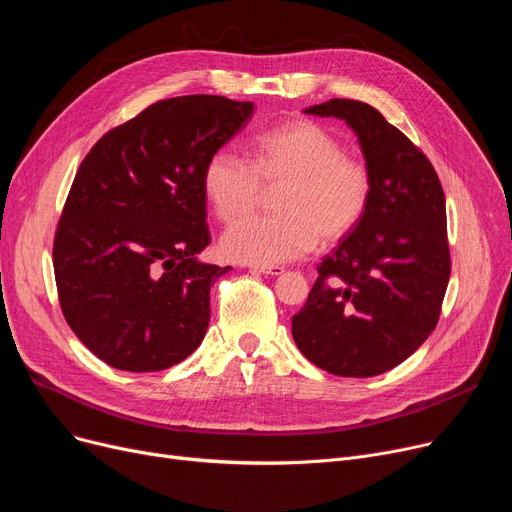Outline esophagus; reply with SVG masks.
Returning a JSON list of instances; mask_svg holds the SVG:
<instances>
[{"label": "esophagus", "instance_id": "obj_1", "mask_svg": "<svg viewBox=\"0 0 512 512\" xmlns=\"http://www.w3.org/2000/svg\"><path fill=\"white\" fill-rule=\"evenodd\" d=\"M252 273H260V275H271L277 277L283 273V266H258V264H250Z\"/></svg>", "mask_w": 512, "mask_h": 512}]
</instances>
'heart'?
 Masks as SVG:
<instances>
[{
    "label": "heart",
    "mask_w": 512,
    "mask_h": 512,
    "mask_svg": "<svg viewBox=\"0 0 512 512\" xmlns=\"http://www.w3.org/2000/svg\"><path fill=\"white\" fill-rule=\"evenodd\" d=\"M206 198L221 221L249 211L264 188L280 187L273 217H243L221 237L235 262L277 266L337 243L367 212L371 175L348 158L342 141L312 120H289L256 137L252 162L231 150L214 152L202 175Z\"/></svg>",
    "instance_id": "heart-1"
}]
</instances>
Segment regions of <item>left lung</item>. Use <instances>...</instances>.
Instances as JSON below:
<instances>
[{
	"label": "left lung",
	"mask_w": 512,
	"mask_h": 512,
	"mask_svg": "<svg viewBox=\"0 0 512 512\" xmlns=\"http://www.w3.org/2000/svg\"><path fill=\"white\" fill-rule=\"evenodd\" d=\"M304 114L339 118L356 133L371 200L316 269L291 335L319 369L375 377L404 362L440 319L450 279L444 189L427 156L373 106L337 97Z\"/></svg>",
	"instance_id": "1"
}]
</instances>
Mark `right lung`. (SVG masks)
<instances>
[{
    "instance_id": "right-lung-1",
    "label": "right lung",
    "mask_w": 512,
    "mask_h": 512,
    "mask_svg": "<svg viewBox=\"0 0 512 512\" xmlns=\"http://www.w3.org/2000/svg\"><path fill=\"white\" fill-rule=\"evenodd\" d=\"M252 102L183 95L108 131L81 162L54 239L64 319L110 367L150 373L196 352L210 287L231 266L210 243L208 158L250 123Z\"/></svg>"
}]
</instances>
